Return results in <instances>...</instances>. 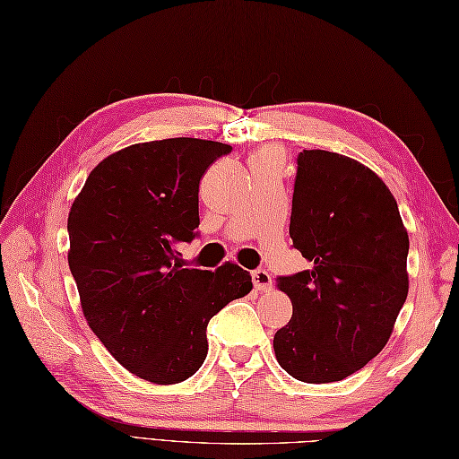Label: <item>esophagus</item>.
Returning a JSON list of instances; mask_svg holds the SVG:
<instances>
[{
	"label": "esophagus",
	"mask_w": 459,
	"mask_h": 459,
	"mask_svg": "<svg viewBox=\"0 0 459 459\" xmlns=\"http://www.w3.org/2000/svg\"><path fill=\"white\" fill-rule=\"evenodd\" d=\"M252 281H254L255 290H258V291L272 290V275L265 272V270H262V268L252 272Z\"/></svg>",
	"instance_id": "34e87169"
}]
</instances>
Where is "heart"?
Here are the masks:
<instances>
[{"label": "heart", "mask_w": 459, "mask_h": 459, "mask_svg": "<svg viewBox=\"0 0 459 459\" xmlns=\"http://www.w3.org/2000/svg\"><path fill=\"white\" fill-rule=\"evenodd\" d=\"M254 158L268 160V162H280V152L275 151V148H264V151H260Z\"/></svg>", "instance_id": "1"}]
</instances>
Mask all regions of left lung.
Returning <instances> with one entry per match:
<instances>
[{"label": "left lung", "mask_w": 459, "mask_h": 459, "mask_svg": "<svg viewBox=\"0 0 459 459\" xmlns=\"http://www.w3.org/2000/svg\"><path fill=\"white\" fill-rule=\"evenodd\" d=\"M290 237L311 270L278 278L293 315L273 336L275 358L299 381H340L387 344L409 293V234L395 197L369 168L303 151Z\"/></svg>", "instance_id": "obj_1"}]
</instances>
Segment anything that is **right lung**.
<instances>
[{
    "mask_svg": "<svg viewBox=\"0 0 459 459\" xmlns=\"http://www.w3.org/2000/svg\"><path fill=\"white\" fill-rule=\"evenodd\" d=\"M232 146L164 138L108 156L68 215L70 272L93 334L131 374L169 385L207 356V325L252 290L227 262L187 268L178 247L197 237L199 179Z\"/></svg>",
    "mask_w": 459,
    "mask_h": 459,
    "instance_id": "1",
    "label": "right lung"
}]
</instances>
